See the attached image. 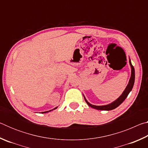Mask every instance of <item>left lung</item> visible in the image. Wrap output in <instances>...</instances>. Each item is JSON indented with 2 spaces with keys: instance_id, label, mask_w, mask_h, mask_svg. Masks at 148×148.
Here are the masks:
<instances>
[{
  "instance_id": "1",
  "label": "left lung",
  "mask_w": 148,
  "mask_h": 148,
  "mask_svg": "<svg viewBox=\"0 0 148 148\" xmlns=\"http://www.w3.org/2000/svg\"><path fill=\"white\" fill-rule=\"evenodd\" d=\"M129 64H130V65H131V77H130L128 85H127V86L126 87V88H125V89L124 90V91L123 92V93L121 94V96H120L118 99H117L116 101L112 102V103L107 104V105H103V106H95V105H92L91 104H90L89 102L86 100V97L84 96L85 101H86V102H87V104H88V106L92 108L96 109V110H108H108H112L116 108L117 107H118L119 105L125 101V99H126L127 96H128L129 92L131 91L132 87H133V86H134V78H135L134 68V66L132 65L131 62V59H129Z\"/></svg>"
}]
</instances>
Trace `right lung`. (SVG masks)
Instances as JSON below:
<instances>
[{
	"instance_id": "add662e5",
	"label": "right lung",
	"mask_w": 148,
	"mask_h": 148,
	"mask_svg": "<svg viewBox=\"0 0 148 148\" xmlns=\"http://www.w3.org/2000/svg\"><path fill=\"white\" fill-rule=\"evenodd\" d=\"M57 107H56V108H53V110H49V111H46V112H42V114H44V113H47V112H51V111H52V110H55V109H56Z\"/></svg>"
}]
</instances>
